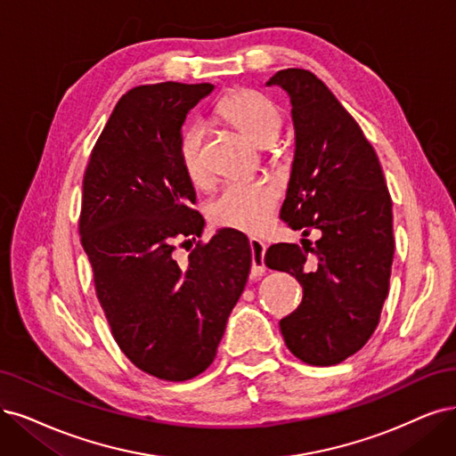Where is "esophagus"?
I'll use <instances>...</instances> for the list:
<instances>
[{
    "mask_svg": "<svg viewBox=\"0 0 456 456\" xmlns=\"http://www.w3.org/2000/svg\"><path fill=\"white\" fill-rule=\"evenodd\" d=\"M249 249H251V278H261L265 274V249L266 246L257 240L251 239L249 240Z\"/></svg>",
    "mask_w": 456,
    "mask_h": 456,
    "instance_id": "esophagus-1",
    "label": "esophagus"
}]
</instances>
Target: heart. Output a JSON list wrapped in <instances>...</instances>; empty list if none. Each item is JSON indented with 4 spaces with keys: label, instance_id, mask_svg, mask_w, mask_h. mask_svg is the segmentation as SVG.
I'll list each match as a JSON object with an SVG mask.
<instances>
[{
    "label": "heart",
    "instance_id": "1",
    "mask_svg": "<svg viewBox=\"0 0 456 456\" xmlns=\"http://www.w3.org/2000/svg\"><path fill=\"white\" fill-rule=\"evenodd\" d=\"M217 116L257 146L273 148L281 129L280 109L263 94L246 88L234 90L219 101ZM178 161L185 178L195 188L208 185L205 129L199 124L183 129L178 142ZM278 200V190L265 180L229 183L208 202L207 216L216 227L259 232L271 222Z\"/></svg>",
    "mask_w": 456,
    "mask_h": 456
}]
</instances>
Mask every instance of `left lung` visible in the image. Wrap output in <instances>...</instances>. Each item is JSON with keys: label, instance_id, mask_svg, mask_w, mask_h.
Here are the masks:
<instances>
[{"label": "left lung", "instance_id": "obj_1", "mask_svg": "<svg viewBox=\"0 0 456 456\" xmlns=\"http://www.w3.org/2000/svg\"><path fill=\"white\" fill-rule=\"evenodd\" d=\"M266 84L293 105L295 159L280 217L306 237L322 234L315 246L266 249V266L302 285L280 330L297 359L332 366L355 355L379 323L395 257L393 200L376 150L322 78L281 69Z\"/></svg>", "mask_w": 456, "mask_h": 456}]
</instances>
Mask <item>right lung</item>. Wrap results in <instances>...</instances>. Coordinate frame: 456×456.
<instances>
[{
  "label": "right lung",
  "instance_id": "obj_1",
  "mask_svg": "<svg viewBox=\"0 0 456 456\" xmlns=\"http://www.w3.org/2000/svg\"><path fill=\"white\" fill-rule=\"evenodd\" d=\"M212 84H144L118 101L82 180L78 232L116 344L142 372L185 381L212 364L249 274L244 234L195 242L205 219L178 161L188 112Z\"/></svg>",
  "mask_w": 456,
  "mask_h": 456
}]
</instances>
